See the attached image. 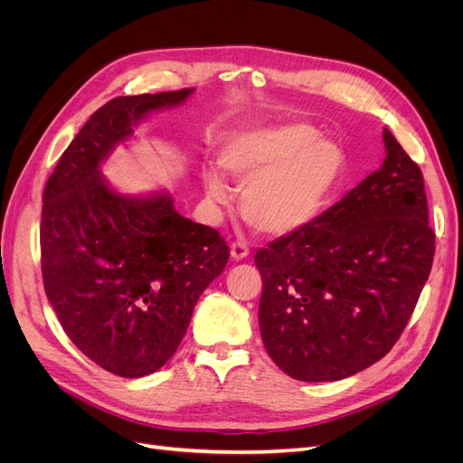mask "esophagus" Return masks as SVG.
<instances>
[{"label": "esophagus", "instance_id": "obj_1", "mask_svg": "<svg viewBox=\"0 0 463 463\" xmlns=\"http://www.w3.org/2000/svg\"><path fill=\"white\" fill-rule=\"evenodd\" d=\"M230 253L233 260H243L249 257V245L245 241H233L230 245Z\"/></svg>", "mask_w": 463, "mask_h": 463}]
</instances>
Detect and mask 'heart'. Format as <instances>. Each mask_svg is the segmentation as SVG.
<instances>
[{
	"instance_id": "b5f03b06",
	"label": "heart",
	"mask_w": 463,
	"mask_h": 463,
	"mask_svg": "<svg viewBox=\"0 0 463 463\" xmlns=\"http://www.w3.org/2000/svg\"><path fill=\"white\" fill-rule=\"evenodd\" d=\"M305 123L249 129L226 143L220 164L245 185L241 213L257 232L288 235L311 223L325 208L344 174L345 156L330 138L318 139ZM210 201L228 203V189L216 172H206Z\"/></svg>"
}]
</instances>
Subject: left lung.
Segmentation results:
<instances>
[{"mask_svg": "<svg viewBox=\"0 0 463 463\" xmlns=\"http://www.w3.org/2000/svg\"><path fill=\"white\" fill-rule=\"evenodd\" d=\"M383 138L381 170L255 255L264 347L298 381H342L383 359L430 274L423 174L388 129Z\"/></svg>", "mask_w": 463, "mask_h": 463, "instance_id": "8db88e82", "label": "left lung"}]
</instances>
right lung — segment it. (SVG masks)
Masks as SVG:
<instances>
[{
    "mask_svg": "<svg viewBox=\"0 0 463 463\" xmlns=\"http://www.w3.org/2000/svg\"><path fill=\"white\" fill-rule=\"evenodd\" d=\"M193 89L119 96L96 109L50 175L42 197L40 262L65 334L102 369L138 378L164 367L230 247L174 208L165 193L123 197L100 174L108 154L148 111Z\"/></svg>",
    "mask_w": 463,
    "mask_h": 463,
    "instance_id": "obj_1",
    "label": "right lung"
}]
</instances>
